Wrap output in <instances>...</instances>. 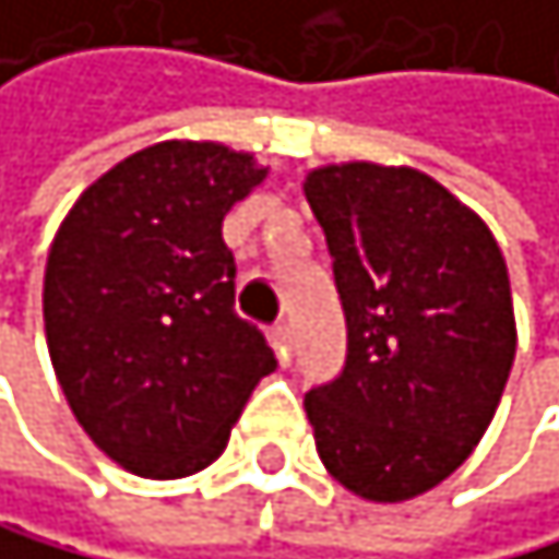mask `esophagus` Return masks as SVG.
Wrapping results in <instances>:
<instances>
[{
    "label": "esophagus",
    "mask_w": 559,
    "mask_h": 559,
    "mask_svg": "<svg viewBox=\"0 0 559 559\" xmlns=\"http://www.w3.org/2000/svg\"><path fill=\"white\" fill-rule=\"evenodd\" d=\"M267 337H271V347H274L277 361L288 365V358H292V330L285 323H277V326H271Z\"/></svg>",
    "instance_id": "1"
}]
</instances>
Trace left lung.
<instances>
[{"instance_id":"obj_1","label":"left lung","mask_w":559,"mask_h":559,"mask_svg":"<svg viewBox=\"0 0 559 559\" xmlns=\"http://www.w3.org/2000/svg\"><path fill=\"white\" fill-rule=\"evenodd\" d=\"M347 320L344 372L306 393L326 473L400 504L466 463L515 361L508 264L487 222L414 166L306 174Z\"/></svg>"}]
</instances>
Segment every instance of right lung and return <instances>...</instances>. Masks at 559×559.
<instances>
[{"label": "right lung", "mask_w": 559, "mask_h": 559, "mask_svg": "<svg viewBox=\"0 0 559 559\" xmlns=\"http://www.w3.org/2000/svg\"><path fill=\"white\" fill-rule=\"evenodd\" d=\"M271 166L222 142L166 139L96 177L44 267V337L79 428L145 480L194 476L229 445L277 361L233 312L222 218Z\"/></svg>", "instance_id": "1"}]
</instances>
